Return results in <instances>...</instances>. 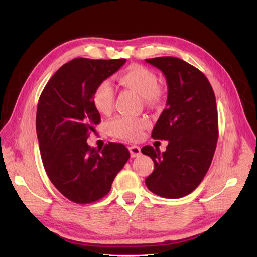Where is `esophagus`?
<instances>
[{
  "label": "esophagus",
  "instance_id": "34e87169",
  "mask_svg": "<svg viewBox=\"0 0 257 257\" xmlns=\"http://www.w3.org/2000/svg\"><path fill=\"white\" fill-rule=\"evenodd\" d=\"M129 151H130V156H132L133 158H136V157H139L141 155V151H140V147L138 146H130L129 147Z\"/></svg>",
  "mask_w": 257,
  "mask_h": 257
}]
</instances>
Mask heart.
<instances>
[{
    "label": "heart",
    "mask_w": 257,
    "mask_h": 257,
    "mask_svg": "<svg viewBox=\"0 0 257 257\" xmlns=\"http://www.w3.org/2000/svg\"><path fill=\"white\" fill-rule=\"evenodd\" d=\"M119 81L137 91L149 105L160 101L162 97V91L157 86V75L151 69L141 65H132L123 70L119 76ZM113 101L114 89L112 84L108 79L100 81L92 94V103L96 110L100 113H109L112 109ZM148 125L149 121L145 118L122 116L111 120L108 124V130L113 137L134 141L141 137Z\"/></svg>",
    "instance_id": "b5f03b06"
}]
</instances>
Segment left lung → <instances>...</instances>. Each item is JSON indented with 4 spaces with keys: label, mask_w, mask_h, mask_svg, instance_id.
Instances as JSON below:
<instances>
[{
    "label": "left lung",
    "mask_w": 257,
    "mask_h": 257,
    "mask_svg": "<svg viewBox=\"0 0 257 257\" xmlns=\"http://www.w3.org/2000/svg\"><path fill=\"white\" fill-rule=\"evenodd\" d=\"M146 62L161 70L168 85L167 105L151 137L169 141L165 152L151 146L141 149L155 163L146 185L162 198H182L201 183L214 156L219 138L215 95L205 75L182 59L165 56Z\"/></svg>",
    "instance_id": "1"
}]
</instances>
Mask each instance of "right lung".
Returning a JSON list of instances; mask_svg holds the SVG:
<instances>
[{
	"label": "right lung",
	"instance_id": "add662e5",
	"mask_svg": "<svg viewBox=\"0 0 257 257\" xmlns=\"http://www.w3.org/2000/svg\"><path fill=\"white\" fill-rule=\"evenodd\" d=\"M124 63V58L72 59L52 76L38 99L36 134L43 165L55 188L75 203L107 195L130 158L122 144L109 143L102 149L87 144L100 123L92 103L96 86Z\"/></svg>",
	"mask_w": 257,
	"mask_h": 257
}]
</instances>
